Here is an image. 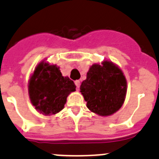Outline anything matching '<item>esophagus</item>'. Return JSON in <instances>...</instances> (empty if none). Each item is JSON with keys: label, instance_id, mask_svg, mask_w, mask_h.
I'll return each mask as SVG.
<instances>
[{"label": "esophagus", "instance_id": "esophagus-1", "mask_svg": "<svg viewBox=\"0 0 159 159\" xmlns=\"http://www.w3.org/2000/svg\"><path fill=\"white\" fill-rule=\"evenodd\" d=\"M75 85H76L77 89H79L80 85H81V81H80L79 80H76V81H75Z\"/></svg>", "mask_w": 159, "mask_h": 159}]
</instances>
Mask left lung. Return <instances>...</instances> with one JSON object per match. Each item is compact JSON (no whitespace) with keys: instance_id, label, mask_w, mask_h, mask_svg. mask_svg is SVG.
Returning <instances> with one entry per match:
<instances>
[{"instance_id":"obj_1","label":"left lung","mask_w":159,"mask_h":159,"mask_svg":"<svg viewBox=\"0 0 159 159\" xmlns=\"http://www.w3.org/2000/svg\"><path fill=\"white\" fill-rule=\"evenodd\" d=\"M80 90L91 111L99 116H110L124 104L127 81L121 68L106 60L90 67Z\"/></svg>"}]
</instances>
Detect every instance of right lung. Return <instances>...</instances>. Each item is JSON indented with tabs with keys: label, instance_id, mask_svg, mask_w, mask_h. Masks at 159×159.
<instances>
[{
	"label": "right lung",
	"instance_id": "right-lung-1",
	"mask_svg": "<svg viewBox=\"0 0 159 159\" xmlns=\"http://www.w3.org/2000/svg\"><path fill=\"white\" fill-rule=\"evenodd\" d=\"M75 89L73 81L62 76L59 67L44 61L35 67L28 81L30 103L45 116L55 115L63 109L67 98Z\"/></svg>",
	"mask_w": 159,
	"mask_h": 159
}]
</instances>
